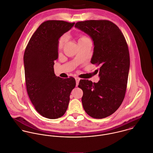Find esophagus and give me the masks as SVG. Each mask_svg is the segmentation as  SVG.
<instances>
[{"mask_svg": "<svg viewBox=\"0 0 153 153\" xmlns=\"http://www.w3.org/2000/svg\"><path fill=\"white\" fill-rule=\"evenodd\" d=\"M75 79H76V86H77L78 85H79V81H80V79L79 78V77H76Z\"/></svg>", "mask_w": 153, "mask_h": 153, "instance_id": "1", "label": "esophagus"}]
</instances>
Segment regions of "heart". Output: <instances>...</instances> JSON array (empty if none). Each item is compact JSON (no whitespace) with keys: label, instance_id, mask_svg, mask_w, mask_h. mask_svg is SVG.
<instances>
[{"label":"heart","instance_id":"1","mask_svg":"<svg viewBox=\"0 0 153 153\" xmlns=\"http://www.w3.org/2000/svg\"><path fill=\"white\" fill-rule=\"evenodd\" d=\"M87 39H89V38L87 36H84V35H82L80 37L79 39V42L85 41V40H87ZM67 36L66 35H62L61 37L59 38V41H58V48L59 49H61L64 47V45H65V44L67 42Z\"/></svg>","mask_w":153,"mask_h":153}]
</instances>
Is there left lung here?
Here are the masks:
<instances>
[{"instance_id":"left-lung-1","label":"left lung","mask_w":153,"mask_h":153,"mask_svg":"<svg viewBox=\"0 0 153 153\" xmlns=\"http://www.w3.org/2000/svg\"><path fill=\"white\" fill-rule=\"evenodd\" d=\"M75 28L92 38L94 48L91 62L100 66L97 83L80 80L82 105L92 118H104L119 108L125 97L130 65L128 45L120 28L109 21L78 22Z\"/></svg>"}]
</instances>
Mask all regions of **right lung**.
<instances>
[{"instance_id": "right-lung-1", "label": "right lung", "mask_w": 153, "mask_h": 153, "mask_svg": "<svg viewBox=\"0 0 153 153\" xmlns=\"http://www.w3.org/2000/svg\"><path fill=\"white\" fill-rule=\"evenodd\" d=\"M74 24L56 20L43 22L31 36L24 53L28 96L36 111L48 119H57L65 114L76 86L74 78L57 77L54 70L59 39Z\"/></svg>"}]
</instances>
